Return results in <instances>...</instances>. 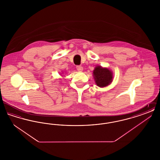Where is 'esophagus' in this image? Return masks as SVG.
I'll return each instance as SVG.
<instances>
[{
    "mask_svg": "<svg viewBox=\"0 0 160 160\" xmlns=\"http://www.w3.org/2000/svg\"><path fill=\"white\" fill-rule=\"evenodd\" d=\"M77 69V71H80V72H82V71H83V67H82V66H80V65H78V66H77L76 67Z\"/></svg>",
    "mask_w": 160,
    "mask_h": 160,
    "instance_id": "esophagus-1",
    "label": "esophagus"
}]
</instances>
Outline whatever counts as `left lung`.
Masks as SVG:
<instances>
[{"instance_id":"left-lung-1","label":"left lung","mask_w":160,"mask_h":160,"mask_svg":"<svg viewBox=\"0 0 160 160\" xmlns=\"http://www.w3.org/2000/svg\"><path fill=\"white\" fill-rule=\"evenodd\" d=\"M95 83L99 88H105L113 82V72L110 69L97 66L93 71Z\"/></svg>"}]
</instances>
